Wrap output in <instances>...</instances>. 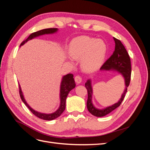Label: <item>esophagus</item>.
<instances>
[{
  "instance_id": "1",
  "label": "esophagus",
  "mask_w": 150,
  "mask_h": 150,
  "mask_svg": "<svg viewBox=\"0 0 150 150\" xmlns=\"http://www.w3.org/2000/svg\"><path fill=\"white\" fill-rule=\"evenodd\" d=\"M74 79H75V82H76V83L77 84H80V83H81V81H82V78H81V77L79 75L76 76L75 77Z\"/></svg>"
}]
</instances>
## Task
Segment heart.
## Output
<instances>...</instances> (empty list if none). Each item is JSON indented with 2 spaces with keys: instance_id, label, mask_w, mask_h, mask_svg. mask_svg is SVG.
<instances>
[{
  "instance_id": "obj_1",
  "label": "heart",
  "mask_w": 150,
  "mask_h": 150,
  "mask_svg": "<svg viewBox=\"0 0 150 150\" xmlns=\"http://www.w3.org/2000/svg\"><path fill=\"white\" fill-rule=\"evenodd\" d=\"M107 52L106 44L102 40L88 36L74 39L69 47L70 56L74 59H81V66L86 71L96 69L103 62Z\"/></svg>"
}]
</instances>
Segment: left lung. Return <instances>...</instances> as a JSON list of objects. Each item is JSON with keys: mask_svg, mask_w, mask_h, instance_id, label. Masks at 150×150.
Instances as JSON below:
<instances>
[{"mask_svg": "<svg viewBox=\"0 0 150 150\" xmlns=\"http://www.w3.org/2000/svg\"><path fill=\"white\" fill-rule=\"evenodd\" d=\"M115 42V49L114 52L112 53L111 57L104 63L103 65L101 67V70H115L122 74L124 77L125 81L126 89L124 91L123 94H122L121 98L120 101L113 105L107 107L103 110H99L95 108L92 103V94L93 89L91 87V81L88 80L85 83L86 88L88 90V101H87V108L90 113L95 116L102 117L106 116L110 113L116 108L120 106L122 101L125 97V94L127 92V88L128 87L131 80V61L129 54L125 49L124 45L122 44L121 40L113 38Z\"/></svg>", "mask_w": 150, "mask_h": 150, "instance_id": "left-lung-1", "label": "left lung"}]
</instances>
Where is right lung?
I'll use <instances>...</instances> for the list:
<instances>
[{"label": "right lung", "instance_id": "1", "mask_svg": "<svg viewBox=\"0 0 150 150\" xmlns=\"http://www.w3.org/2000/svg\"><path fill=\"white\" fill-rule=\"evenodd\" d=\"M57 28H49V29H45L40 30L37 32H35V33H32L29 36L28 39L24 40V41L21 44V46H22L23 44H24L26 42H28V40L33 39L35 37H38V36L44 35V34H52V33H56V32H57ZM73 77L74 76L72 74H68L62 78L61 84V89H60V98H61L60 106L56 112L51 113V114H44V113L39 112L33 110V109L28 105V104L26 103L25 99L24 98L23 94H22L21 86L19 85V94H20L21 98L22 99V101H23V103L25 104V106L29 109L30 111L33 112L35 116L39 117V118L44 120H48V121L56 119L59 116H61V115L65 110L66 98L70 91H71L72 89H74L75 88L76 84H75Z\"/></svg>", "mask_w": 150, "mask_h": 150}]
</instances>
